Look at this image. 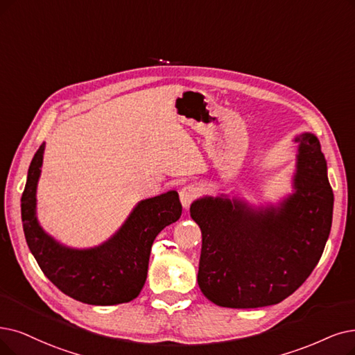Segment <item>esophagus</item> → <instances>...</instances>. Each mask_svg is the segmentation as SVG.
Instances as JSON below:
<instances>
[{
    "label": "esophagus",
    "mask_w": 355,
    "mask_h": 355,
    "mask_svg": "<svg viewBox=\"0 0 355 355\" xmlns=\"http://www.w3.org/2000/svg\"><path fill=\"white\" fill-rule=\"evenodd\" d=\"M200 193V189L193 185H188L185 188H182L179 192V198H180V202L183 208H188L191 205V202L195 200V198Z\"/></svg>",
    "instance_id": "1"
}]
</instances>
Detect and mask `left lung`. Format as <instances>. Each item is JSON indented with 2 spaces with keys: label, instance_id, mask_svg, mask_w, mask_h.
Segmentation results:
<instances>
[{
  "label": "left lung",
  "instance_id": "obj_1",
  "mask_svg": "<svg viewBox=\"0 0 355 355\" xmlns=\"http://www.w3.org/2000/svg\"><path fill=\"white\" fill-rule=\"evenodd\" d=\"M293 191L254 205L240 196L204 195L191 204L202 248L198 286L221 307L278 304L318 265L331 233L334 192L315 134H299Z\"/></svg>",
  "mask_w": 355,
  "mask_h": 355
}]
</instances>
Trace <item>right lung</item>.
Here are the masks:
<instances>
[{
	"instance_id": "right-lung-1",
	"label": "right lung",
	"mask_w": 355,
	"mask_h": 355,
	"mask_svg": "<svg viewBox=\"0 0 355 355\" xmlns=\"http://www.w3.org/2000/svg\"><path fill=\"white\" fill-rule=\"evenodd\" d=\"M45 143L27 172L21 195V221L27 246L53 286L86 304L128 303L143 290L154 239L179 220L182 205L176 191L141 200L119 229L101 245L73 248L51 236L37 220V182Z\"/></svg>"
}]
</instances>
